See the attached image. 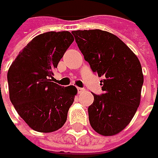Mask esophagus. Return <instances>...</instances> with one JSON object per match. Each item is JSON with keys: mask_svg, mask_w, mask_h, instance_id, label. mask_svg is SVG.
Returning a JSON list of instances; mask_svg holds the SVG:
<instances>
[{"mask_svg": "<svg viewBox=\"0 0 158 158\" xmlns=\"http://www.w3.org/2000/svg\"><path fill=\"white\" fill-rule=\"evenodd\" d=\"M83 90H84V89L77 88V92H78V93H81V92H82Z\"/></svg>", "mask_w": 158, "mask_h": 158, "instance_id": "esophagus-1", "label": "esophagus"}]
</instances>
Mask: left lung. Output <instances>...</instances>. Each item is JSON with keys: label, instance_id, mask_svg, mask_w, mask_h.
Segmentation results:
<instances>
[{"label": "left lung", "instance_id": "1", "mask_svg": "<svg viewBox=\"0 0 158 158\" xmlns=\"http://www.w3.org/2000/svg\"><path fill=\"white\" fill-rule=\"evenodd\" d=\"M77 46L91 70L103 76V93L89 106L97 133L113 135L129 124L140 105L143 69L136 55L115 35L101 30L74 31Z\"/></svg>", "mask_w": 158, "mask_h": 158}]
</instances>
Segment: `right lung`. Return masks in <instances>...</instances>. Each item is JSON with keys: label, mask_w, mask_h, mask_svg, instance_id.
I'll return each mask as SVG.
<instances>
[{"label": "right lung", "mask_w": 158, "mask_h": 158, "mask_svg": "<svg viewBox=\"0 0 158 158\" xmlns=\"http://www.w3.org/2000/svg\"><path fill=\"white\" fill-rule=\"evenodd\" d=\"M69 31H49L29 42L8 72L9 98L17 113L33 130L60 128L74 102L75 86L51 82L53 70L73 43Z\"/></svg>", "instance_id": "1"}]
</instances>
